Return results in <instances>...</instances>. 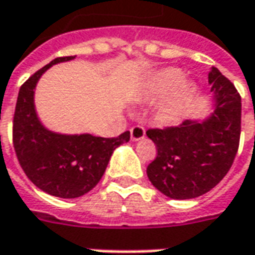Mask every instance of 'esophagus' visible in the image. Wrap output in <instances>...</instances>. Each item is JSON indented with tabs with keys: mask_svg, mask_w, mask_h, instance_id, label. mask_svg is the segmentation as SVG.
<instances>
[{
	"mask_svg": "<svg viewBox=\"0 0 255 255\" xmlns=\"http://www.w3.org/2000/svg\"><path fill=\"white\" fill-rule=\"evenodd\" d=\"M145 137V130L143 126H133L130 129V140L131 141H138V140H143Z\"/></svg>",
	"mask_w": 255,
	"mask_h": 255,
	"instance_id": "esophagus-1",
	"label": "esophagus"
}]
</instances>
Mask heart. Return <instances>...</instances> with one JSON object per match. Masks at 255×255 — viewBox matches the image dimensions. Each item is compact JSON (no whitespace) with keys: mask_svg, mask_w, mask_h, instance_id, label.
I'll use <instances>...</instances> for the list:
<instances>
[{"mask_svg":"<svg viewBox=\"0 0 255 255\" xmlns=\"http://www.w3.org/2000/svg\"><path fill=\"white\" fill-rule=\"evenodd\" d=\"M183 82V73L176 68H165L154 76L152 82L148 86V96L159 98L168 94L169 91L176 89ZM193 94V84L183 83L179 87L178 94L162 108V117L168 124H178L182 110L187 103V100Z\"/></svg>","mask_w":255,"mask_h":255,"instance_id":"heart-1","label":"heart"}]
</instances>
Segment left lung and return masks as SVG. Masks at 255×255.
Returning a JSON list of instances; mask_svg holds the SVG:
<instances>
[{
  "label": "left lung",
  "instance_id": "left-lung-1",
  "mask_svg": "<svg viewBox=\"0 0 255 255\" xmlns=\"http://www.w3.org/2000/svg\"><path fill=\"white\" fill-rule=\"evenodd\" d=\"M211 112L176 128L150 129L157 158L147 166L152 186L173 200L200 197L229 172L240 140L242 98L229 79L212 66Z\"/></svg>",
  "mask_w": 255,
  "mask_h": 255
}]
</instances>
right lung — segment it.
I'll use <instances>...</instances> for the list:
<instances>
[{"label": "right lung", "mask_w": 255, "mask_h": 255, "mask_svg": "<svg viewBox=\"0 0 255 255\" xmlns=\"http://www.w3.org/2000/svg\"><path fill=\"white\" fill-rule=\"evenodd\" d=\"M72 59L55 58L29 77L19 90L13 115V147L22 169L40 190L61 198L80 197L94 189L112 152L130 138L129 131L114 138L65 134L41 124L34 105L37 83L52 65Z\"/></svg>", "instance_id": "right-lung-1"}]
</instances>
